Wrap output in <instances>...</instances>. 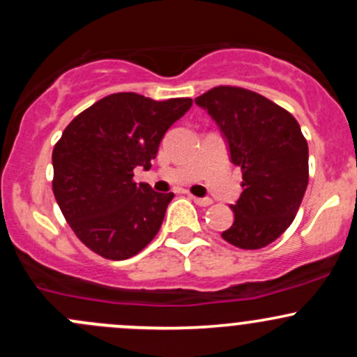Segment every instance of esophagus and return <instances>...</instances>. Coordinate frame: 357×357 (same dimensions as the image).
<instances>
[{
	"label": "esophagus",
	"instance_id": "esophagus-1",
	"mask_svg": "<svg viewBox=\"0 0 357 357\" xmlns=\"http://www.w3.org/2000/svg\"><path fill=\"white\" fill-rule=\"evenodd\" d=\"M192 200L195 202L197 205H200V207H208V205L212 204L211 199H199V197H192Z\"/></svg>",
	"mask_w": 357,
	"mask_h": 357
}]
</instances>
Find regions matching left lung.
<instances>
[{
  "label": "left lung",
  "instance_id": "1",
  "mask_svg": "<svg viewBox=\"0 0 357 357\" xmlns=\"http://www.w3.org/2000/svg\"><path fill=\"white\" fill-rule=\"evenodd\" d=\"M221 129L229 157L242 167L235 221L222 238L255 250L275 242L295 219L309 181V150L294 115L266 96L218 86L195 98Z\"/></svg>",
  "mask_w": 357,
  "mask_h": 357
}]
</instances>
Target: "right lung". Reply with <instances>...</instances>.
Segmentation results:
<instances>
[{"instance_id": "add662e5", "label": "right lung", "mask_w": 357, "mask_h": 357, "mask_svg": "<svg viewBox=\"0 0 357 357\" xmlns=\"http://www.w3.org/2000/svg\"><path fill=\"white\" fill-rule=\"evenodd\" d=\"M192 98L155 102L114 93L72 119L53 149V193L63 218L89 250L124 261L149 245L174 193L135 183V167L150 169L165 131Z\"/></svg>"}]
</instances>
